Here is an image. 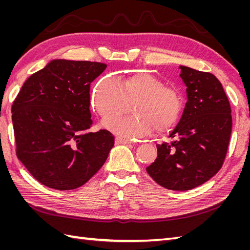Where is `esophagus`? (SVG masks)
Returning <instances> with one entry per match:
<instances>
[{
  "instance_id": "34e87169",
  "label": "esophagus",
  "mask_w": 250,
  "mask_h": 250,
  "mask_svg": "<svg viewBox=\"0 0 250 250\" xmlns=\"http://www.w3.org/2000/svg\"><path fill=\"white\" fill-rule=\"evenodd\" d=\"M129 143H131V141L128 140V139L121 138V137L116 138V144H129Z\"/></svg>"
}]
</instances>
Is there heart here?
Listing matches in <instances>:
<instances>
[{
  "mask_svg": "<svg viewBox=\"0 0 250 250\" xmlns=\"http://www.w3.org/2000/svg\"><path fill=\"white\" fill-rule=\"evenodd\" d=\"M93 106L103 119L122 113L134 103L133 117L107 120L104 126L128 138H142L151 130L162 134L171 130L180 119L184 100L175 87L166 86L154 75L142 72L125 78H104L93 92Z\"/></svg>",
  "mask_w": 250,
  "mask_h": 250,
  "instance_id": "b5f03b06",
  "label": "heart"
}]
</instances>
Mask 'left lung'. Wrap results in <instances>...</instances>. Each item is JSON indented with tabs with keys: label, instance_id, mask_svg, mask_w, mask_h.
<instances>
[{
	"label": "left lung",
	"instance_id": "1",
	"mask_svg": "<svg viewBox=\"0 0 250 250\" xmlns=\"http://www.w3.org/2000/svg\"><path fill=\"white\" fill-rule=\"evenodd\" d=\"M188 102L168 142L157 144L156 160L146 168L156 183L188 191L221 169L228 152L232 119L221 82L208 72L180 66Z\"/></svg>",
	"mask_w": 250,
	"mask_h": 250
}]
</instances>
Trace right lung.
Listing matches in <instances>:
<instances>
[{"label": "right lung", "instance_id": "obj_1", "mask_svg": "<svg viewBox=\"0 0 250 250\" xmlns=\"http://www.w3.org/2000/svg\"><path fill=\"white\" fill-rule=\"evenodd\" d=\"M107 64L53 60L32 74L12 103L19 160L41 184L60 191L84 185L115 145L106 129L88 131L92 83Z\"/></svg>", "mask_w": 250, "mask_h": 250}]
</instances>
